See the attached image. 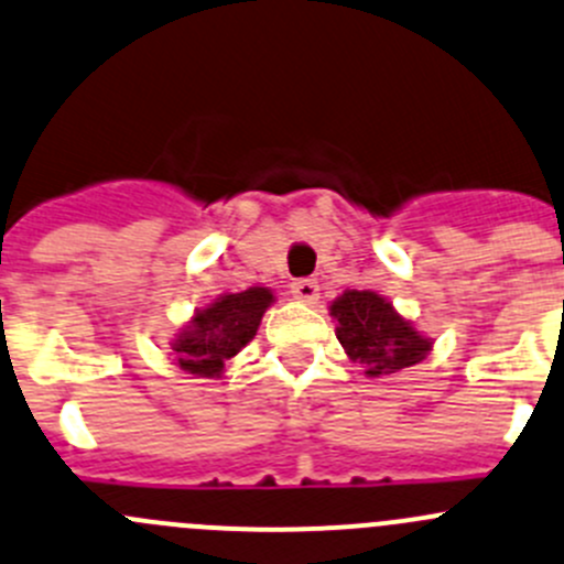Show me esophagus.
<instances>
[{
	"label": "esophagus",
	"mask_w": 564,
	"mask_h": 564,
	"mask_svg": "<svg viewBox=\"0 0 564 564\" xmlns=\"http://www.w3.org/2000/svg\"><path fill=\"white\" fill-rule=\"evenodd\" d=\"M292 297L300 300V303H316L319 297V283L311 281V278H303V281L292 283Z\"/></svg>",
	"instance_id": "34e87169"
}]
</instances>
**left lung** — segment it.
<instances>
[{
    "instance_id": "8db88e82",
    "label": "left lung",
    "mask_w": 564,
    "mask_h": 564,
    "mask_svg": "<svg viewBox=\"0 0 564 564\" xmlns=\"http://www.w3.org/2000/svg\"><path fill=\"white\" fill-rule=\"evenodd\" d=\"M336 338L352 364L364 366L366 377L391 375L427 358L433 338L404 319L382 294L347 289L330 303Z\"/></svg>"
}]
</instances>
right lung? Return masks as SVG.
Wrapping results in <instances>:
<instances>
[{
  "label": "right lung",
  "mask_w": 564,
  "mask_h": 564,
  "mask_svg": "<svg viewBox=\"0 0 564 564\" xmlns=\"http://www.w3.org/2000/svg\"><path fill=\"white\" fill-rule=\"evenodd\" d=\"M275 303L267 286H250L237 294H220L212 305L195 311L193 319L173 336V364L198 377H220L226 364L253 341L261 316Z\"/></svg>",
  "instance_id": "add662e5"
}]
</instances>
